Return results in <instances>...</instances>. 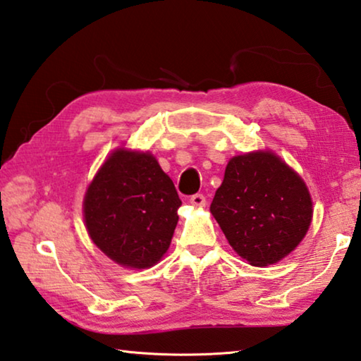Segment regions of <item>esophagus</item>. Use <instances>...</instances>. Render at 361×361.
Wrapping results in <instances>:
<instances>
[{"label": "esophagus", "mask_w": 361, "mask_h": 361, "mask_svg": "<svg viewBox=\"0 0 361 361\" xmlns=\"http://www.w3.org/2000/svg\"><path fill=\"white\" fill-rule=\"evenodd\" d=\"M189 202H191V205L197 207V208H202V207L207 205L205 195H203V194H194V195H191V199H189Z\"/></svg>", "instance_id": "esophagus-1"}]
</instances>
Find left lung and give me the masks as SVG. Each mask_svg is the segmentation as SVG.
<instances>
[{
	"label": "left lung",
	"instance_id": "obj_1",
	"mask_svg": "<svg viewBox=\"0 0 361 361\" xmlns=\"http://www.w3.org/2000/svg\"><path fill=\"white\" fill-rule=\"evenodd\" d=\"M235 252L255 267L276 264L307 232L312 202L298 173L270 152L235 156L209 207Z\"/></svg>",
	"mask_w": 361,
	"mask_h": 361
}]
</instances>
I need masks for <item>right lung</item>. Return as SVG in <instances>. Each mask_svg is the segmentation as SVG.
<instances>
[{
    "instance_id": "1",
    "label": "right lung",
    "mask_w": 361,
    "mask_h": 361,
    "mask_svg": "<svg viewBox=\"0 0 361 361\" xmlns=\"http://www.w3.org/2000/svg\"><path fill=\"white\" fill-rule=\"evenodd\" d=\"M181 200L149 153L118 149L102 164L83 202L88 233L116 264L148 268L170 246Z\"/></svg>"
}]
</instances>
